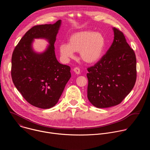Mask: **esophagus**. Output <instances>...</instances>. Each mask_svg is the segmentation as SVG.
Masks as SVG:
<instances>
[{"label":"esophagus","mask_w":150,"mask_h":150,"mask_svg":"<svg viewBox=\"0 0 150 150\" xmlns=\"http://www.w3.org/2000/svg\"><path fill=\"white\" fill-rule=\"evenodd\" d=\"M74 72L76 74H77V75H79V74H80V70H79V69L78 68H75L74 69Z\"/></svg>","instance_id":"1"}]
</instances>
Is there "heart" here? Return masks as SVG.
<instances>
[{
	"mask_svg": "<svg viewBox=\"0 0 150 150\" xmlns=\"http://www.w3.org/2000/svg\"><path fill=\"white\" fill-rule=\"evenodd\" d=\"M105 45V38L100 32L82 31L72 34L68 43H62L59 52L62 59L67 61L74 57L75 52H79L82 61L94 64L101 57Z\"/></svg>",
	"mask_w": 150,
	"mask_h": 150,
	"instance_id": "b5f03b06",
	"label": "heart"
}]
</instances>
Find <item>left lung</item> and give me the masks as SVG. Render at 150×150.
<instances>
[{
    "instance_id": "obj_1",
    "label": "left lung",
    "mask_w": 150,
    "mask_h": 150,
    "mask_svg": "<svg viewBox=\"0 0 150 150\" xmlns=\"http://www.w3.org/2000/svg\"><path fill=\"white\" fill-rule=\"evenodd\" d=\"M114 40L109 49L87 69V97L97 108L116 105L129 94L137 79V60L122 32L113 28Z\"/></svg>"
}]
</instances>
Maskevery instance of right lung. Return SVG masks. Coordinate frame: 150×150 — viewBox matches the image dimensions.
<instances>
[{"label":"right lung","mask_w":150,"mask_h":150,"mask_svg":"<svg viewBox=\"0 0 150 150\" xmlns=\"http://www.w3.org/2000/svg\"><path fill=\"white\" fill-rule=\"evenodd\" d=\"M59 20L52 24L36 25L29 30L15 47L12 56L11 75L18 91L30 104L50 109L58 102L71 77V68L56 59L54 42L61 26ZM45 39L49 45L42 52L33 49L35 39Z\"/></svg>","instance_id":"right-lung-1"}]
</instances>
